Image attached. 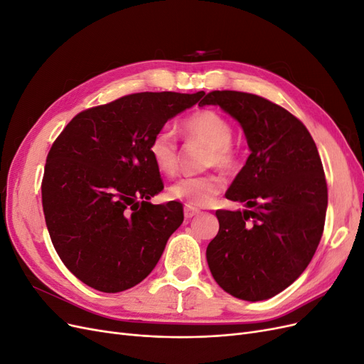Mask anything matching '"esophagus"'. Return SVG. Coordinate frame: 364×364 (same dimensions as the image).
<instances>
[{
  "instance_id": "1",
  "label": "esophagus",
  "mask_w": 364,
  "mask_h": 364,
  "mask_svg": "<svg viewBox=\"0 0 364 364\" xmlns=\"http://www.w3.org/2000/svg\"><path fill=\"white\" fill-rule=\"evenodd\" d=\"M199 214H200L199 209H196V208H191V206H186V205H185V208H183V215H185L186 220H190V218H193V217H196V215H199Z\"/></svg>"
}]
</instances>
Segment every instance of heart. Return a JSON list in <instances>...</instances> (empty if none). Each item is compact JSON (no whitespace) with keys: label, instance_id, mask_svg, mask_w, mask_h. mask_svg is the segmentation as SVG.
<instances>
[{"label":"heart","instance_id":"1","mask_svg":"<svg viewBox=\"0 0 364 364\" xmlns=\"http://www.w3.org/2000/svg\"><path fill=\"white\" fill-rule=\"evenodd\" d=\"M182 129L188 139L206 147L205 168L217 167L223 173H234L240 165V150L232 141V124L214 109H202L186 117ZM149 153L156 168L173 176L179 168V147L176 136L167 129L156 132L149 144ZM223 176L209 173L194 178H183L168 188L171 199L183 202L186 206L202 208L211 205L225 190Z\"/></svg>","mask_w":364,"mask_h":364}]
</instances>
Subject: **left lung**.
Wrapping results in <instances>:
<instances>
[{
    "label": "left lung",
    "mask_w": 364,
    "mask_h": 364,
    "mask_svg": "<svg viewBox=\"0 0 364 364\" xmlns=\"http://www.w3.org/2000/svg\"><path fill=\"white\" fill-rule=\"evenodd\" d=\"M245 130L250 155L226 191L245 211L218 209L206 247L217 284L243 301H264L301 277L323 234L328 188L316 142L287 109L255 94L208 92Z\"/></svg>",
    "instance_id": "1"
}]
</instances>
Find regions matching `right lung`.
<instances>
[{"mask_svg": "<svg viewBox=\"0 0 364 364\" xmlns=\"http://www.w3.org/2000/svg\"><path fill=\"white\" fill-rule=\"evenodd\" d=\"M203 94H129L77 114L53 142L41 185L43 215L62 262L86 285L124 291L155 269L183 208L149 202L164 188L149 144Z\"/></svg>", "mask_w": 364, "mask_h": 364, "instance_id": "1", "label": "right lung"}]
</instances>
